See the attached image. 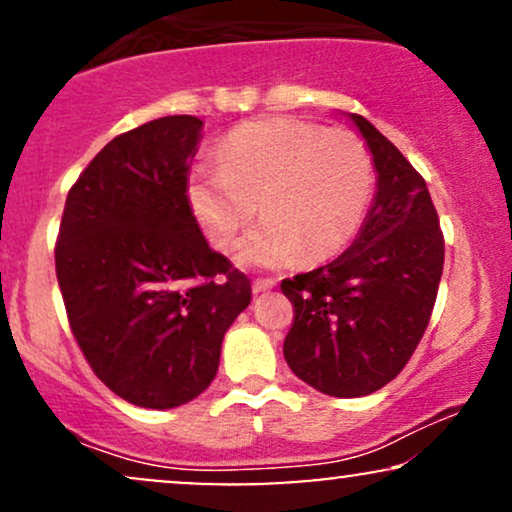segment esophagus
I'll list each match as a JSON object with an SVG mask.
<instances>
[{"instance_id": "obj_1", "label": "esophagus", "mask_w": 512, "mask_h": 512, "mask_svg": "<svg viewBox=\"0 0 512 512\" xmlns=\"http://www.w3.org/2000/svg\"><path fill=\"white\" fill-rule=\"evenodd\" d=\"M274 286H276L274 279H255V281H252V293L269 291V289H274Z\"/></svg>"}]
</instances>
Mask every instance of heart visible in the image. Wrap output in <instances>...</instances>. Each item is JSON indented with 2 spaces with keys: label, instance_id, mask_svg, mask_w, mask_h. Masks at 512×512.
<instances>
[{
  "label": "heart",
  "instance_id": "1",
  "mask_svg": "<svg viewBox=\"0 0 512 512\" xmlns=\"http://www.w3.org/2000/svg\"><path fill=\"white\" fill-rule=\"evenodd\" d=\"M373 192V161L346 129L298 117H260L223 139L216 161L192 170V211L216 250H231L257 214L238 260L289 267L303 255H339L361 228Z\"/></svg>",
  "mask_w": 512,
  "mask_h": 512
}]
</instances>
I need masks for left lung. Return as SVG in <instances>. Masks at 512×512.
I'll return each instance as SVG.
<instances>
[{
	"mask_svg": "<svg viewBox=\"0 0 512 512\" xmlns=\"http://www.w3.org/2000/svg\"><path fill=\"white\" fill-rule=\"evenodd\" d=\"M378 190L351 248L281 281L293 305L286 363L332 397H363L395 380L424 337L443 274L445 240L426 180L366 117Z\"/></svg>",
	"mask_w": 512,
	"mask_h": 512,
	"instance_id": "1",
	"label": "left lung"
}]
</instances>
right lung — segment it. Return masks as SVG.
<instances>
[{
	"label": "right lung",
	"mask_w": 512,
	"mask_h": 512,
	"mask_svg": "<svg viewBox=\"0 0 512 512\" xmlns=\"http://www.w3.org/2000/svg\"><path fill=\"white\" fill-rule=\"evenodd\" d=\"M202 125L168 115L105 144L69 190L55 245L76 344L117 397L144 409L207 390L223 334L252 298L187 197Z\"/></svg>",
	"instance_id": "obj_1"
}]
</instances>
